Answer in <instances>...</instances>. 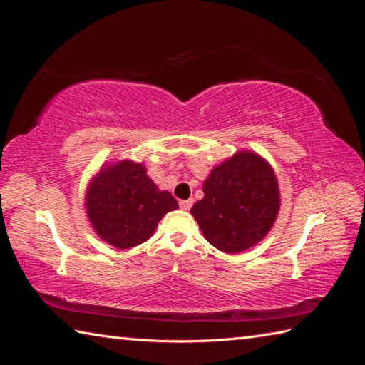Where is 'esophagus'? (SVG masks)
Listing matches in <instances>:
<instances>
[{
    "mask_svg": "<svg viewBox=\"0 0 365 365\" xmlns=\"http://www.w3.org/2000/svg\"><path fill=\"white\" fill-rule=\"evenodd\" d=\"M192 205H193V200H185V201L180 202V207L182 210H185V212H189V210L192 208Z\"/></svg>",
    "mask_w": 365,
    "mask_h": 365,
    "instance_id": "1",
    "label": "esophagus"
}]
</instances>
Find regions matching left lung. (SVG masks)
I'll list each match as a JSON object with an SVG mask.
<instances>
[{"mask_svg":"<svg viewBox=\"0 0 365 365\" xmlns=\"http://www.w3.org/2000/svg\"><path fill=\"white\" fill-rule=\"evenodd\" d=\"M190 213L219 251L237 254L269 233L280 210L277 176L254 150H239L208 173Z\"/></svg>","mask_w":365,"mask_h":365,"instance_id":"obj_1","label":"left lung"}]
</instances>
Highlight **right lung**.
Returning a JSON list of instances; mask_svg holds the SVG:
<instances>
[{
	"instance_id": "add662e5",
	"label": "right lung",
	"mask_w": 365,
	"mask_h": 365,
	"mask_svg": "<svg viewBox=\"0 0 365 365\" xmlns=\"http://www.w3.org/2000/svg\"><path fill=\"white\" fill-rule=\"evenodd\" d=\"M178 208L168 190H160L146 165L120 160L102 165L90 180L85 212L96 235L118 250L146 242L165 213Z\"/></svg>"
}]
</instances>
